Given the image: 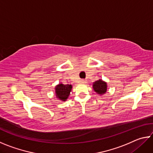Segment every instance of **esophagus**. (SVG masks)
I'll return each mask as SVG.
<instances>
[{
	"mask_svg": "<svg viewBox=\"0 0 153 153\" xmlns=\"http://www.w3.org/2000/svg\"><path fill=\"white\" fill-rule=\"evenodd\" d=\"M80 82L82 83V84H84V83H86V80H84V79H81L80 80Z\"/></svg>",
	"mask_w": 153,
	"mask_h": 153,
	"instance_id": "1",
	"label": "esophagus"
}]
</instances>
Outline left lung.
<instances>
[{
	"label": "left lung",
	"mask_w": 153,
	"mask_h": 153,
	"mask_svg": "<svg viewBox=\"0 0 153 153\" xmlns=\"http://www.w3.org/2000/svg\"><path fill=\"white\" fill-rule=\"evenodd\" d=\"M93 90L97 94L103 95L107 92V83L103 81L102 79H99L97 81L93 82L92 84Z\"/></svg>",
	"instance_id": "1"
}]
</instances>
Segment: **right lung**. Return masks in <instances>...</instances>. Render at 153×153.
<instances>
[{"label":"right lung","mask_w":153,"mask_h":153,"mask_svg":"<svg viewBox=\"0 0 153 153\" xmlns=\"http://www.w3.org/2000/svg\"><path fill=\"white\" fill-rule=\"evenodd\" d=\"M72 89V86L69 84H59L55 88V95L56 98H58L61 101H66L70 95V92Z\"/></svg>","instance_id":"right-lung-1"}]
</instances>
